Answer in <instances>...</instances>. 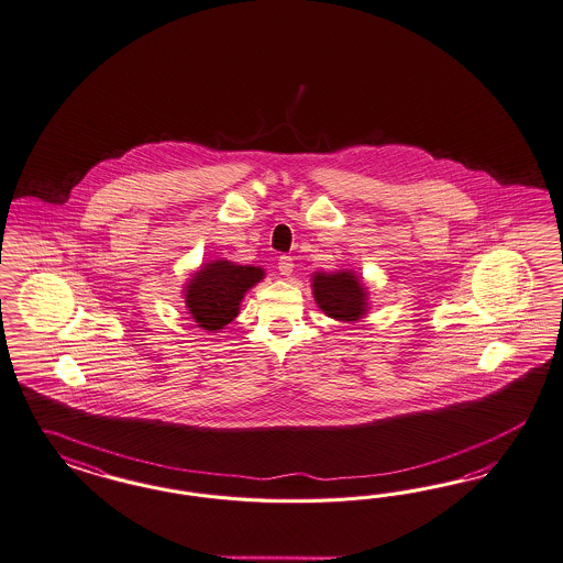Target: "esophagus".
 I'll list each match as a JSON object with an SVG mask.
<instances>
[{
  "mask_svg": "<svg viewBox=\"0 0 563 563\" xmlns=\"http://www.w3.org/2000/svg\"><path fill=\"white\" fill-rule=\"evenodd\" d=\"M295 271V262H292V257L283 256L278 260V273L283 274V276H290Z\"/></svg>",
  "mask_w": 563,
  "mask_h": 563,
  "instance_id": "1",
  "label": "esophagus"
}]
</instances>
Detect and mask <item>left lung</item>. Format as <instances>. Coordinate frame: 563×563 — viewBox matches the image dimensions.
<instances>
[{
	"mask_svg": "<svg viewBox=\"0 0 563 563\" xmlns=\"http://www.w3.org/2000/svg\"><path fill=\"white\" fill-rule=\"evenodd\" d=\"M311 292L328 318L346 324L361 322L372 309L369 287L353 268L311 274Z\"/></svg>",
	"mask_w": 563,
	"mask_h": 563,
	"instance_id": "1",
	"label": "left lung"
}]
</instances>
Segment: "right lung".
Wrapping results in <instances>:
<instances>
[{
	"label": "right lung",
	"mask_w": 563,
	"mask_h": 563,
	"mask_svg": "<svg viewBox=\"0 0 563 563\" xmlns=\"http://www.w3.org/2000/svg\"><path fill=\"white\" fill-rule=\"evenodd\" d=\"M264 276L262 266H243L224 257L208 260L191 273L181 290L191 320L206 332H219L238 318L243 297Z\"/></svg>",
	"instance_id": "1"
}]
</instances>
